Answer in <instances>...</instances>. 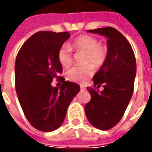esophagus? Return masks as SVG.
Segmentation results:
<instances>
[{
	"label": "esophagus",
	"mask_w": 152,
	"mask_h": 152,
	"mask_svg": "<svg viewBox=\"0 0 152 152\" xmlns=\"http://www.w3.org/2000/svg\"><path fill=\"white\" fill-rule=\"evenodd\" d=\"M80 89H81V90H85L86 88H85V87H83V86H81V87H80Z\"/></svg>",
	"instance_id": "1"
}]
</instances>
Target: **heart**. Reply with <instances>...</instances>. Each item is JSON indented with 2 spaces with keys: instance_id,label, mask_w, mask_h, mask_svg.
I'll return each mask as SVG.
<instances>
[{
  "instance_id": "b5f03b06",
  "label": "heart",
  "mask_w": 152,
  "mask_h": 152,
  "mask_svg": "<svg viewBox=\"0 0 152 152\" xmlns=\"http://www.w3.org/2000/svg\"><path fill=\"white\" fill-rule=\"evenodd\" d=\"M86 53L84 66H73L66 72V79L72 82L84 84L94 74V68H99L107 58V47L100 45L99 40L89 35H82L73 40L70 46L63 45L58 51V59L64 68L72 64V49ZM93 66H92V65Z\"/></svg>"
}]
</instances>
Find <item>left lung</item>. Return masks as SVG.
I'll list each match as a JSON object with an SVG mask.
<instances>
[{
	"label": "left lung",
	"instance_id": "obj_1",
	"mask_svg": "<svg viewBox=\"0 0 152 152\" xmlns=\"http://www.w3.org/2000/svg\"><path fill=\"white\" fill-rule=\"evenodd\" d=\"M105 37L107 58L93 77L94 85L103 90L87 87L91 99L85 112L89 123L100 130H107L117 124L123 116L134 92L136 60L127 39L116 29L107 28L87 30Z\"/></svg>",
	"mask_w": 152,
	"mask_h": 152
}]
</instances>
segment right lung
Segmentation results:
<instances>
[{"label": "right lung", "mask_w": 152, "mask_h": 152, "mask_svg": "<svg viewBox=\"0 0 152 152\" xmlns=\"http://www.w3.org/2000/svg\"><path fill=\"white\" fill-rule=\"evenodd\" d=\"M70 37L68 31H38L23 45L16 57L18 101L29 123L40 131L51 132L62 125L68 106L80 89L63 77L59 89L51 86L53 78L63 72L58 51Z\"/></svg>", "instance_id": "right-lung-1"}]
</instances>
